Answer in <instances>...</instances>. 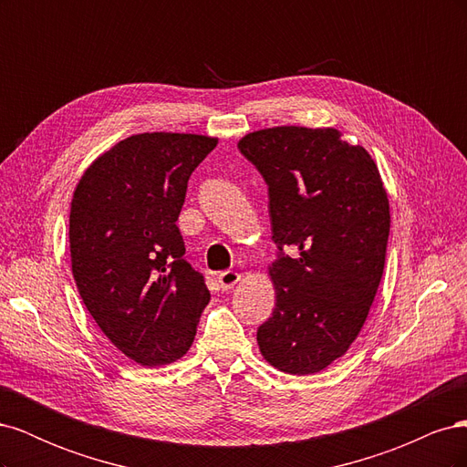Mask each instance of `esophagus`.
Segmentation results:
<instances>
[{
	"instance_id": "34e87169",
	"label": "esophagus",
	"mask_w": 467,
	"mask_h": 467,
	"mask_svg": "<svg viewBox=\"0 0 467 467\" xmlns=\"http://www.w3.org/2000/svg\"><path fill=\"white\" fill-rule=\"evenodd\" d=\"M239 282V275L235 271H223L218 275V285L222 290H230Z\"/></svg>"
}]
</instances>
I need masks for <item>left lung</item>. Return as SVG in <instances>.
<instances>
[{
  "label": "left lung",
  "instance_id": "left-lung-1",
  "mask_svg": "<svg viewBox=\"0 0 467 467\" xmlns=\"http://www.w3.org/2000/svg\"><path fill=\"white\" fill-rule=\"evenodd\" d=\"M335 129L275 126L239 140L268 187L278 255L273 316L257 329L265 360L316 374L343 357L368 317L386 265L389 201L362 146Z\"/></svg>",
  "mask_w": 467,
  "mask_h": 467
}]
</instances>
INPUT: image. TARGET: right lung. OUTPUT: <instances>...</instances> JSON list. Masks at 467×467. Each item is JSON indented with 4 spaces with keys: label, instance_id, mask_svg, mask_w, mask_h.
<instances>
[{
    "label": "right lung",
    "instance_id": "1",
    "mask_svg": "<svg viewBox=\"0 0 467 467\" xmlns=\"http://www.w3.org/2000/svg\"><path fill=\"white\" fill-rule=\"evenodd\" d=\"M218 138L134 134L86 169L69 210L72 273L88 312L142 366L179 360L210 302L177 218L191 173Z\"/></svg>",
    "mask_w": 467,
    "mask_h": 467
}]
</instances>
